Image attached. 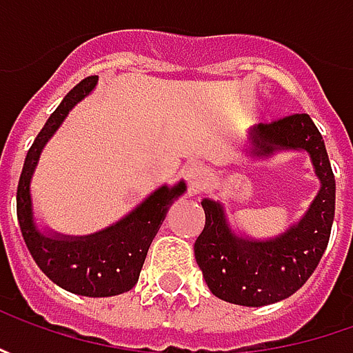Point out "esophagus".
Returning <instances> with one entry per match:
<instances>
[{"mask_svg":"<svg viewBox=\"0 0 353 353\" xmlns=\"http://www.w3.org/2000/svg\"><path fill=\"white\" fill-rule=\"evenodd\" d=\"M181 172H183V179L188 183V186H196V184L202 181V174H204L202 165H200V163H194V161L186 163Z\"/></svg>","mask_w":353,"mask_h":353,"instance_id":"34e87169","label":"esophagus"}]
</instances>
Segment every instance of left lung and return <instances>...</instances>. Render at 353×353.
<instances>
[{
  "mask_svg": "<svg viewBox=\"0 0 353 353\" xmlns=\"http://www.w3.org/2000/svg\"><path fill=\"white\" fill-rule=\"evenodd\" d=\"M253 155L277 149H305L319 176V194L299 224L285 234L253 241L237 236L220 202L202 200L206 224L194 243V257L206 285L225 303L263 306L291 296L314 273L328 245L336 206V181L319 128L308 114L279 117L251 133Z\"/></svg>",
  "mask_w": 353,
  "mask_h": 353,
  "instance_id": "obj_1",
  "label": "left lung"
}]
</instances>
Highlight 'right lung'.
<instances>
[{
	"label": "right lung",
	"mask_w": 353,
	"mask_h": 353,
	"mask_svg": "<svg viewBox=\"0 0 353 353\" xmlns=\"http://www.w3.org/2000/svg\"><path fill=\"white\" fill-rule=\"evenodd\" d=\"M96 80L98 76H88L76 84L34 137L17 184V220L34 263L52 283L82 296H114L135 287L149 245L163 224L165 214L186 186L184 183L174 188L161 186L123 220L94 236L61 239L45 237L34 230L29 183L39 155L68 112L96 86Z\"/></svg>",
	"instance_id": "obj_1"
}]
</instances>
